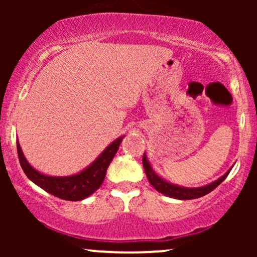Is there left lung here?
Masks as SVG:
<instances>
[{
	"mask_svg": "<svg viewBox=\"0 0 257 257\" xmlns=\"http://www.w3.org/2000/svg\"><path fill=\"white\" fill-rule=\"evenodd\" d=\"M143 166H144V169H145L146 176H147V179H149L150 184H151L153 187L158 191V192L166 194V196H168V197H172V198L182 199V200L199 198V197H203V196H205V194L210 193L211 191L215 190V188H216L217 186H219L221 182H222L223 180L227 178V175H228L229 172H231V170H228L225 175L221 176V178L217 179L216 181L211 182V184H209L206 186H203V187L187 188V187H180V186H178V185L170 184V182H168V181H166V180L162 179L161 176H158L157 174L153 172L151 166H150L145 153H144V156H143Z\"/></svg>",
	"mask_w": 257,
	"mask_h": 257,
	"instance_id": "8db88e82",
	"label": "left lung"
}]
</instances>
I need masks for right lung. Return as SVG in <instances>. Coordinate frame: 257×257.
Returning a JSON list of instances; mask_svg holds the SVG:
<instances>
[{
    "instance_id": "add662e5",
    "label": "right lung",
    "mask_w": 257,
    "mask_h": 257,
    "mask_svg": "<svg viewBox=\"0 0 257 257\" xmlns=\"http://www.w3.org/2000/svg\"><path fill=\"white\" fill-rule=\"evenodd\" d=\"M123 138L124 137L118 138L106 147L105 151L83 172L71 176H48L37 172L26 161L22 147L17 141L18 157L25 175L44 191L65 200H82L95 192L104 182L106 170L116 155Z\"/></svg>"
}]
</instances>
